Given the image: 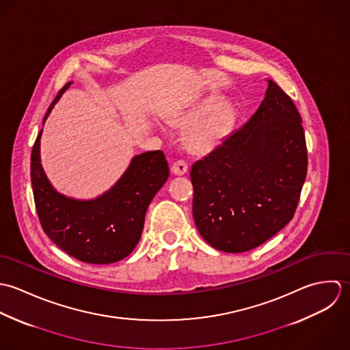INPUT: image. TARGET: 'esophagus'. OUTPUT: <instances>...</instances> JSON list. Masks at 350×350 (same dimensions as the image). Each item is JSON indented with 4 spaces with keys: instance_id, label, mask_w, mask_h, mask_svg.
Segmentation results:
<instances>
[{
    "instance_id": "1",
    "label": "esophagus",
    "mask_w": 350,
    "mask_h": 350,
    "mask_svg": "<svg viewBox=\"0 0 350 350\" xmlns=\"http://www.w3.org/2000/svg\"><path fill=\"white\" fill-rule=\"evenodd\" d=\"M188 172V163L183 159H178L172 166V173L176 176H184Z\"/></svg>"
}]
</instances>
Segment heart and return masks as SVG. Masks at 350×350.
Returning a JSON list of instances; mask_svg holds the SVG:
<instances>
[{
	"label": "heart",
	"mask_w": 350,
	"mask_h": 350,
	"mask_svg": "<svg viewBox=\"0 0 350 350\" xmlns=\"http://www.w3.org/2000/svg\"><path fill=\"white\" fill-rule=\"evenodd\" d=\"M234 111L228 103L219 105H199L183 116L176 123L188 129L187 144L193 152H208L224 139L231 129Z\"/></svg>",
	"instance_id": "obj_1"
}]
</instances>
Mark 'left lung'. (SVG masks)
Listing matches in <instances>:
<instances>
[{
    "label": "left lung",
    "mask_w": 350,
    "mask_h": 350,
    "mask_svg": "<svg viewBox=\"0 0 350 350\" xmlns=\"http://www.w3.org/2000/svg\"><path fill=\"white\" fill-rule=\"evenodd\" d=\"M306 174L301 118L269 79L254 115L192 165L193 219L200 235L227 253L262 245L293 217Z\"/></svg>",
    "instance_id": "1"
}]
</instances>
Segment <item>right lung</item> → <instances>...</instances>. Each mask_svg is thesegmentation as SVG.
<instances>
[{
	"label": "right lung",
	"instance_id": "1",
	"mask_svg": "<svg viewBox=\"0 0 350 350\" xmlns=\"http://www.w3.org/2000/svg\"><path fill=\"white\" fill-rule=\"evenodd\" d=\"M68 82L50 105L43 124ZM31 154V183L35 206L44 232L69 256L88 264H112L126 258L139 242L144 216L152 198L169 177V165L161 150L135 155L123 176L103 195L78 200L59 193L40 162V138Z\"/></svg>",
	"mask_w": 350,
	"mask_h": 350
}]
</instances>
